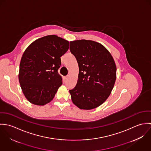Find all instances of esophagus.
I'll use <instances>...</instances> for the list:
<instances>
[{
  "instance_id": "obj_1",
  "label": "esophagus",
  "mask_w": 151,
  "mask_h": 151,
  "mask_svg": "<svg viewBox=\"0 0 151 151\" xmlns=\"http://www.w3.org/2000/svg\"><path fill=\"white\" fill-rule=\"evenodd\" d=\"M68 78H69V76L68 75V76H67L66 77H65V80H67Z\"/></svg>"
}]
</instances>
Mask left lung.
Segmentation results:
<instances>
[{"label": "left lung", "instance_id": "obj_1", "mask_svg": "<svg viewBox=\"0 0 151 151\" xmlns=\"http://www.w3.org/2000/svg\"><path fill=\"white\" fill-rule=\"evenodd\" d=\"M70 50L79 66L78 80L69 91L74 105L90 110L102 105L110 95L116 78V66L108 50L89 40L70 42Z\"/></svg>", "mask_w": 151, "mask_h": 151}]
</instances>
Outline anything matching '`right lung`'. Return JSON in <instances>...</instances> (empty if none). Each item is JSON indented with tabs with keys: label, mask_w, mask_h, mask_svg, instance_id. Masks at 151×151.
<instances>
[{
	"label": "right lung",
	"mask_w": 151,
	"mask_h": 151,
	"mask_svg": "<svg viewBox=\"0 0 151 151\" xmlns=\"http://www.w3.org/2000/svg\"><path fill=\"white\" fill-rule=\"evenodd\" d=\"M68 41L56 35L38 39L25 50L19 71V82L31 103L44 105L54 98L63 83L58 73L60 57L68 49Z\"/></svg>",
	"instance_id": "add662e5"
}]
</instances>
